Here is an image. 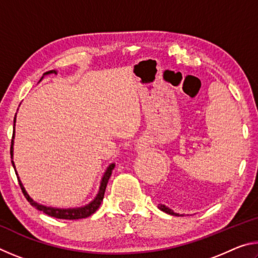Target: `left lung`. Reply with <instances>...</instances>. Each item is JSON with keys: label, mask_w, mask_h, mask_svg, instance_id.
Wrapping results in <instances>:
<instances>
[{"label": "left lung", "mask_w": 258, "mask_h": 258, "mask_svg": "<svg viewBox=\"0 0 258 258\" xmlns=\"http://www.w3.org/2000/svg\"><path fill=\"white\" fill-rule=\"evenodd\" d=\"M158 208L160 209V211H163V212H165L166 214H169V215H173V216H183V215H180V214L178 213H175L173 211V209H171V208H168L167 206H165V205H159L158 206Z\"/></svg>", "instance_id": "obj_1"}]
</instances>
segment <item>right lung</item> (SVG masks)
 <instances>
[{"label": "right lung", "instance_id": "obj_1", "mask_svg": "<svg viewBox=\"0 0 258 258\" xmlns=\"http://www.w3.org/2000/svg\"><path fill=\"white\" fill-rule=\"evenodd\" d=\"M51 74H58V71H50V72H46L43 74L42 78L40 80V82L44 78V76L47 75H51ZM38 82V83H40ZM17 116V113H16ZM16 116H15V119H14V135H12V140H11V148H10V155H11V163L12 166H14L15 168V172H16V175L18 177V182H19V185L21 187V191H23L24 196L26 197V199L28 200V203L32 205L33 207H35L38 211L43 212L46 215L52 216V217H55V218H61V220H78V218H85V217H89L92 215L94 212H97V209L100 207V205H101L102 200H103V196H104V191H106V187L108 184V181L109 178H110V175L112 173V169L115 168V163H111L110 165L108 166L106 171H104L103 175L101 177V181H100V185H99V191L97 196H95L94 199L92 202H90L89 204H86L85 206H81V207H74V208H58V207H51V206H45V205H42V204H38L35 202V200L30 197L28 195V192L26 191L25 186L23 184V182L20 181V177L18 176V173H17V169H16V165H15V161H14V145H15V126H16Z\"/></svg>", "mask_w": 258, "mask_h": 258}]
</instances>
